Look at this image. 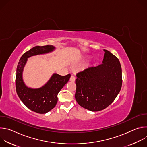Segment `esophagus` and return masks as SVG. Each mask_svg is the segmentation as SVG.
Masks as SVG:
<instances>
[{
    "label": "esophagus",
    "instance_id": "1",
    "mask_svg": "<svg viewBox=\"0 0 147 147\" xmlns=\"http://www.w3.org/2000/svg\"><path fill=\"white\" fill-rule=\"evenodd\" d=\"M75 80H76V78H75V77H74V76H71L70 77V81H71V82H74V81H75Z\"/></svg>",
    "mask_w": 147,
    "mask_h": 147
}]
</instances>
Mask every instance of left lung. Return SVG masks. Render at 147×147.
I'll use <instances>...</instances> for the list:
<instances>
[{
  "instance_id": "8db88e82",
  "label": "left lung",
  "mask_w": 147,
  "mask_h": 147,
  "mask_svg": "<svg viewBox=\"0 0 147 147\" xmlns=\"http://www.w3.org/2000/svg\"><path fill=\"white\" fill-rule=\"evenodd\" d=\"M103 51L101 65L76 75V100L81 107L92 112L107 108L117 96L122 85L119 59L109 51Z\"/></svg>"
}]
</instances>
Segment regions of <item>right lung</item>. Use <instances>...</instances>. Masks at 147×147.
<instances>
[{
  "label": "right lung",
  "instance_id": "1",
  "mask_svg": "<svg viewBox=\"0 0 147 147\" xmlns=\"http://www.w3.org/2000/svg\"><path fill=\"white\" fill-rule=\"evenodd\" d=\"M53 45L36 46L24 53L20 58L16 70V88L17 94L25 105L33 112L44 114L52 110L57 102V94L69 80L70 74L62 76L53 74L45 84L39 88L28 87L23 79L24 67L28 58L53 52Z\"/></svg>",
  "mask_w": 147,
  "mask_h": 147
}]
</instances>
